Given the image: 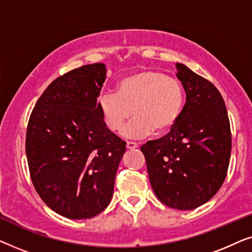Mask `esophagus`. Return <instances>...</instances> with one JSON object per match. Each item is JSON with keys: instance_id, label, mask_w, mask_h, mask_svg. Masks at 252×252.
Returning <instances> with one entry per match:
<instances>
[{"instance_id": "34e87169", "label": "esophagus", "mask_w": 252, "mask_h": 252, "mask_svg": "<svg viewBox=\"0 0 252 252\" xmlns=\"http://www.w3.org/2000/svg\"><path fill=\"white\" fill-rule=\"evenodd\" d=\"M137 147H139V144H137L136 142H132V141H128V142L126 143L127 149H136Z\"/></svg>"}]
</instances>
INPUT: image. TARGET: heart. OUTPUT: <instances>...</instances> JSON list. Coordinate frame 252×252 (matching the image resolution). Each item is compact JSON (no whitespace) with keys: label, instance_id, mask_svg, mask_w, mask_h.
<instances>
[{"label":"heart","instance_id":"obj_1","mask_svg":"<svg viewBox=\"0 0 252 252\" xmlns=\"http://www.w3.org/2000/svg\"><path fill=\"white\" fill-rule=\"evenodd\" d=\"M186 93L177 79L159 71L144 70L120 80L118 93H103L98 109L106 127L122 130L133 112L135 116L124 127L123 136L144 139L155 132L172 128L180 119Z\"/></svg>","mask_w":252,"mask_h":252}]
</instances>
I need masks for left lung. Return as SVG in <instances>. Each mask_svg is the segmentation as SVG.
Wrapping results in <instances>:
<instances>
[{
  "label": "left lung",
  "mask_w": 252,
  "mask_h": 252,
  "mask_svg": "<svg viewBox=\"0 0 252 252\" xmlns=\"http://www.w3.org/2000/svg\"><path fill=\"white\" fill-rule=\"evenodd\" d=\"M177 78L186 104L170 133L141 147L153 190L172 209L192 210L209 202L225 181L232 136L222 96L211 82L181 63Z\"/></svg>",
  "instance_id": "obj_1"
}]
</instances>
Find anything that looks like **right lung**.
Listing matches in <instances>:
<instances>
[{"instance_id":"obj_1","label":"right lung","mask_w":252,"mask_h":252,"mask_svg":"<svg viewBox=\"0 0 252 252\" xmlns=\"http://www.w3.org/2000/svg\"><path fill=\"white\" fill-rule=\"evenodd\" d=\"M103 63L84 65L48 86L31 113L26 156L42 201L68 219H88L109 205L126 143L98 109Z\"/></svg>"}]
</instances>
